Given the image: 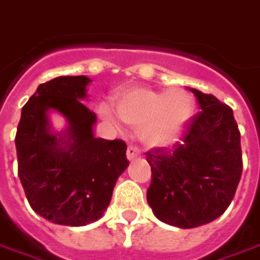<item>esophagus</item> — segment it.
Instances as JSON below:
<instances>
[{
    "label": "esophagus",
    "mask_w": 260,
    "mask_h": 260,
    "mask_svg": "<svg viewBox=\"0 0 260 260\" xmlns=\"http://www.w3.org/2000/svg\"><path fill=\"white\" fill-rule=\"evenodd\" d=\"M139 156H141V150L138 147L134 146V145L128 146V150H126V157H128V160H135Z\"/></svg>",
    "instance_id": "obj_1"
}]
</instances>
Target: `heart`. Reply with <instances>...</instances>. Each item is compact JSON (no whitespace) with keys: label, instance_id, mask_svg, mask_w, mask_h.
Masks as SVG:
<instances>
[{"label":"heart","instance_id":"obj_1","mask_svg":"<svg viewBox=\"0 0 260 260\" xmlns=\"http://www.w3.org/2000/svg\"><path fill=\"white\" fill-rule=\"evenodd\" d=\"M115 108L124 124L134 129H145V141L158 146L174 141L193 115L195 102L184 89L154 91L135 87L115 97ZM100 115L114 122L113 114L106 106L100 107Z\"/></svg>","mask_w":260,"mask_h":260}]
</instances>
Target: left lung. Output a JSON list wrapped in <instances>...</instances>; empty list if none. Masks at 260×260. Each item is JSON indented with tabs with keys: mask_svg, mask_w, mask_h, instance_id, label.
Wrapping results in <instances>:
<instances>
[{
	"mask_svg": "<svg viewBox=\"0 0 260 260\" xmlns=\"http://www.w3.org/2000/svg\"><path fill=\"white\" fill-rule=\"evenodd\" d=\"M201 111L173 150L146 153L152 167L147 203L163 223L193 229L220 217L242 174L241 135L233 110L213 94L191 89Z\"/></svg>",
	"mask_w": 260,
	"mask_h": 260,
	"instance_id": "1",
	"label": "left lung"
}]
</instances>
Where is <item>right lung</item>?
<instances>
[{
  "label": "right lung",
  "mask_w": 260,
  "mask_h": 260,
  "mask_svg": "<svg viewBox=\"0 0 260 260\" xmlns=\"http://www.w3.org/2000/svg\"><path fill=\"white\" fill-rule=\"evenodd\" d=\"M89 82L80 75L42 83L22 108L15 138L18 175L31 209L61 225L79 227L102 217L129 164L125 142L93 135L96 114L82 103ZM50 111L69 122L61 134L51 131Z\"/></svg>",
  "instance_id": "add662e5"
}]
</instances>
